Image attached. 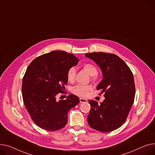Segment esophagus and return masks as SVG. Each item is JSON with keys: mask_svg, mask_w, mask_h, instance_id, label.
Here are the masks:
<instances>
[{"mask_svg": "<svg viewBox=\"0 0 155 155\" xmlns=\"http://www.w3.org/2000/svg\"><path fill=\"white\" fill-rule=\"evenodd\" d=\"M79 101H80V103H86L87 101L86 99H84V98H83V97H80Z\"/></svg>", "mask_w": 155, "mask_h": 155, "instance_id": "obj_1", "label": "esophagus"}]
</instances>
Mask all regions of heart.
Masks as SVG:
<instances>
[{
  "instance_id": "b5f03b06",
  "label": "heart",
  "mask_w": 155,
  "mask_h": 155,
  "mask_svg": "<svg viewBox=\"0 0 155 155\" xmlns=\"http://www.w3.org/2000/svg\"><path fill=\"white\" fill-rule=\"evenodd\" d=\"M83 69L87 72L88 74L91 76L93 77V79L96 81L97 79V76L96 74L97 73V68L93 64L91 63H87L83 65ZM76 69L74 68H71L69 69L67 77L69 81H72L76 76ZM92 89V87L91 86H85V85H82V84H78L75 86L74 87H72V91L74 94L80 96H86L89 92Z\"/></svg>"
}]
</instances>
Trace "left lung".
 I'll list each match as a JSON object with an SVG mask.
<instances>
[{
    "instance_id": "8db88e82",
    "label": "left lung",
    "mask_w": 155,
    "mask_h": 155,
    "mask_svg": "<svg viewBox=\"0 0 155 155\" xmlns=\"http://www.w3.org/2000/svg\"><path fill=\"white\" fill-rule=\"evenodd\" d=\"M85 56L93 60L101 69L103 79L97 89L105 93V99L100 104L89 100L88 124L99 131L115 130L124 123L134 102L133 74L126 64L115 54L92 52L85 54Z\"/></svg>"
}]
</instances>
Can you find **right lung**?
I'll return each mask as SVG.
<instances>
[{
  "label": "right lung",
  "instance_id": "obj_1",
  "mask_svg": "<svg viewBox=\"0 0 155 155\" xmlns=\"http://www.w3.org/2000/svg\"><path fill=\"white\" fill-rule=\"evenodd\" d=\"M78 61L73 54L54 51L36 58L27 68L22 80L23 101L32 121L41 128L53 131L64 128L68 112L79 104V97L74 94L56 100L57 94L65 89L69 69Z\"/></svg>",
  "mask_w": 155,
  "mask_h": 155
}]
</instances>
